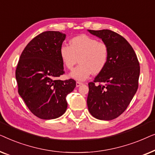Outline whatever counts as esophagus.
<instances>
[{
    "label": "esophagus",
    "instance_id": "1",
    "mask_svg": "<svg viewBox=\"0 0 155 155\" xmlns=\"http://www.w3.org/2000/svg\"><path fill=\"white\" fill-rule=\"evenodd\" d=\"M81 84H82V82H76V87H80Z\"/></svg>",
    "mask_w": 155,
    "mask_h": 155
}]
</instances>
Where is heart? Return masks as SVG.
Wrapping results in <instances>:
<instances>
[{
    "instance_id": "obj_1",
    "label": "heart",
    "mask_w": 155,
    "mask_h": 155,
    "mask_svg": "<svg viewBox=\"0 0 155 155\" xmlns=\"http://www.w3.org/2000/svg\"><path fill=\"white\" fill-rule=\"evenodd\" d=\"M59 56L64 66L72 70L78 58L80 65L70 74L73 79L83 81L92 73L98 74L105 68L109 58V48L104 41L86 35L75 37L68 45H61Z\"/></svg>"
}]
</instances>
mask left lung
I'll return each mask as SVG.
<instances>
[{"label":"left lung","mask_w":155,"mask_h":155,"mask_svg":"<svg viewBox=\"0 0 155 155\" xmlns=\"http://www.w3.org/2000/svg\"><path fill=\"white\" fill-rule=\"evenodd\" d=\"M88 31L109 48L105 68L88 83V110L97 119L113 120L124 113L137 92L139 61L133 47L122 36L109 29Z\"/></svg>","instance_id":"left-lung-1"}]
</instances>
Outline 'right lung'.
Wrapping results in <instances>:
<instances>
[{
    "instance_id": "add662e5",
    "label": "right lung",
    "mask_w": 155,
    "mask_h": 155,
    "mask_svg": "<svg viewBox=\"0 0 155 155\" xmlns=\"http://www.w3.org/2000/svg\"><path fill=\"white\" fill-rule=\"evenodd\" d=\"M65 35L46 31L29 42L15 71L18 93L34 115L41 119L60 117L67 109L66 96L76 82L57 78L64 74L59 48Z\"/></svg>"
}]
</instances>
